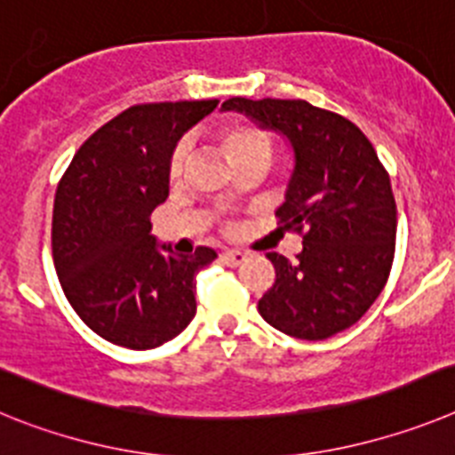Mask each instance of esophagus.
I'll return each instance as SVG.
<instances>
[{"mask_svg":"<svg viewBox=\"0 0 455 455\" xmlns=\"http://www.w3.org/2000/svg\"><path fill=\"white\" fill-rule=\"evenodd\" d=\"M220 259H222L224 266L238 267V266H243L244 260H247V254H244V251H238V250H228V251H222V256H220Z\"/></svg>","mask_w":455,"mask_h":455,"instance_id":"1","label":"esophagus"}]
</instances>
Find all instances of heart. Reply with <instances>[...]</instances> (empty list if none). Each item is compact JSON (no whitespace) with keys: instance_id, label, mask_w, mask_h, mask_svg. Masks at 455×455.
<instances>
[{"instance_id":"heart-1","label":"heart","mask_w":455,"mask_h":455,"mask_svg":"<svg viewBox=\"0 0 455 455\" xmlns=\"http://www.w3.org/2000/svg\"><path fill=\"white\" fill-rule=\"evenodd\" d=\"M222 141L231 164L254 160V157L270 160L272 156L270 140L259 128H254V125H231V128L224 130ZM189 153H192V141L189 140H180L179 144L173 146L172 157H169V176H172V180H179L185 173Z\"/></svg>"}]
</instances>
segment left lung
Listing matches in <instances>:
<instances>
[{
	"instance_id": "1",
	"label": "left lung",
	"mask_w": 455,
	"mask_h": 455,
	"mask_svg": "<svg viewBox=\"0 0 455 455\" xmlns=\"http://www.w3.org/2000/svg\"><path fill=\"white\" fill-rule=\"evenodd\" d=\"M222 109L282 134L293 151V176L276 215L283 228L304 231L302 251L295 263L267 254L276 279L259 299V314L288 337H334L369 311L392 270L396 201L389 176L357 125L307 100L228 98Z\"/></svg>"
}]
</instances>
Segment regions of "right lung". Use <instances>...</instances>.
Returning a JSON list of instances; mask_svg holds the SVG:
<instances>
[{"label":"right lung","instance_id":"obj_1","mask_svg":"<svg viewBox=\"0 0 455 455\" xmlns=\"http://www.w3.org/2000/svg\"><path fill=\"white\" fill-rule=\"evenodd\" d=\"M220 100L134 105L91 134L54 196L52 256L70 307L105 341L151 350L196 314L195 276L217 259L157 244L151 212L169 196L173 146Z\"/></svg>","mask_w":455,"mask_h":455}]
</instances>
